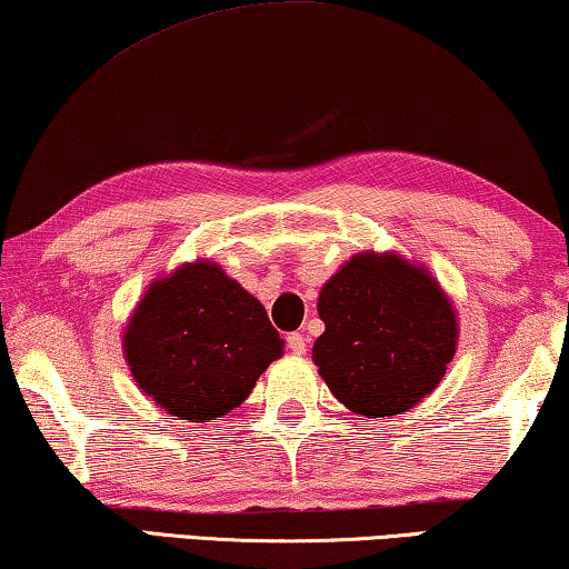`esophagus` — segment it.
<instances>
[{"label":"esophagus","instance_id":"esophagus-1","mask_svg":"<svg viewBox=\"0 0 569 569\" xmlns=\"http://www.w3.org/2000/svg\"><path fill=\"white\" fill-rule=\"evenodd\" d=\"M286 342H288V350H291L293 355L307 352V337H303L301 332H291V335H288Z\"/></svg>","mask_w":569,"mask_h":569}]
</instances>
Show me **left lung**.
I'll use <instances>...</instances> for the list:
<instances>
[{"label":"left lung","instance_id":"8db88e82","mask_svg":"<svg viewBox=\"0 0 569 569\" xmlns=\"http://www.w3.org/2000/svg\"><path fill=\"white\" fill-rule=\"evenodd\" d=\"M319 376L339 403L380 419L427 398L457 347V313L427 268L393 252H360L319 293Z\"/></svg>","mask_w":569,"mask_h":569}]
</instances>
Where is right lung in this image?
Returning a JSON list of instances; mask_svg holds the SVG:
<instances>
[{
	"instance_id": "add662e5",
	"label": "right lung",
	"mask_w": 569,
	"mask_h": 569,
	"mask_svg": "<svg viewBox=\"0 0 569 569\" xmlns=\"http://www.w3.org/2000/svg\"><path fill=\"white\" fill-rule=\"evenodd\" d=\"M122 345L142 393L173 417L199 423L237 409L283 355L262 303L209 260L158 278Z\"/></svg>"
}]
</instances>
